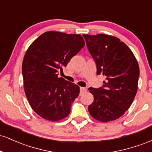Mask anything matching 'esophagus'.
Segmentation results:
<instances>
[{"label":"esophagus","mask_w":152,"mask_h":152,"mask_svg":"<svg viewBox=\"0 0 152 152\" xmlns=\"http://www.w3.org/2000/svg\"><path fill=\"white\" fill-rule=\"evenodd\" d=\"M86 91V88H83V87H81V88H80V94H81H81H84Z\"/></svg>","instance_id":"obj_1"}]
</instances>
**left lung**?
Wrapping results in <instances>:
<instances>
[{
	"instance_id": "obj_1",
	"label": "left lung",
	"mask_w": 152,
	"mask_h": 152,
	"mask_svg": "<svg viewBox=\"0 0 152 152\" xmlns=\"http://www.w3.org/2000/svg\"><path fill=\"white\" fill-rule=\"evenodd\" d=\"M95 61L97 75L105 76L103 87L88 88L94 102L88 106L95 119H118L129 109L137 92L139 67L133 52L119 38L106 34H83Z\"/></svg>"
}]
</instances>
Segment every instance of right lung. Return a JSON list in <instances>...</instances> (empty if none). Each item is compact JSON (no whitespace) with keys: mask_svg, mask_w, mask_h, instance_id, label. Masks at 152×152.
Wrapping results in <instances>:
<instances>
[{"mask_svg":"<svg viewBox=\"0 0 152 152\" xmlns=\"http://www.w3.org/2000/svg\"><path fill=\"white\" fill-rule=\"evenodd\" d=\"M80 34L47 31L31 44L22 64L25 94L38 116L58 121L70 114L79 86L58 76L73 56L84 46Z\"/></svg>","mask_w":152,"mask_h":152,"instance_id":"add662e5","label":"right lung"}]
</instances>
